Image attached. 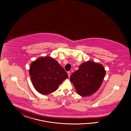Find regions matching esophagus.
Here are the masks:
<instances>
[{
  "label": "esophagus",
  "mask_w": 131,
  "mask_h": 131,
  "mask_svg": "<svg viewBox=\"0 0 131 131\" xmlns=\"http://www.w3.org/2000/svg\"><path fill=\"white\" fill-rule=\"evenodd\" d=\"M67 74L68 75V76H69V77H70V75H71V72H70V71H68Z\"/></svg>",
  "instance_id": "esophagus-1"
}]
</instances>
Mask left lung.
<instances>
[{
	"label": "left lung",
	"instance_id": "left-lung-1",
	"mask_svg": "<svg viewBox=\"0 0 131 131\" xmlns=\"http://www.w3.org/2000/svg\"><path fill=\"white\" fill-rule=\"evenodd\" d=\"M106 71L103 66L92 61H88L80 66L79 69L72 73L70 80L77 93L81 96L90 95L101 86Z\"/></svg>",
	"mask_w": 131,
	"mask_h": 131
}]
</instances>
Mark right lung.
<instances>
[{
  "mask_svg": "<svg viewBox=\"0 0 131 131\" xmlns=\"http://www.w3.org/2000/svg\"><path fill=\"white\" fill-rule=\"evenodd\" d=\"M29 74L36 90L45 95L55 91L68 78L63 68L49 57L40 58L33 61L30 65Z\"/></svg>",
  "mask_w": 131,
  "mask_h": 131,
  "instance_id": "obj_1",
  "label": "right lung"
}]
</instances>
